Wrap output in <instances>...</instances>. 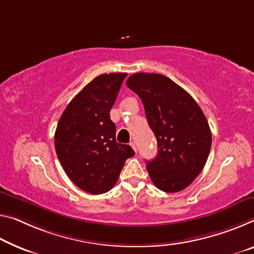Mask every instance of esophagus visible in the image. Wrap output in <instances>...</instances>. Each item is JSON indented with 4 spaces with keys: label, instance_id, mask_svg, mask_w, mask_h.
<instances>
[{
    "label": "esophagus",
    "instance_id": "1",
    "mask_svg": "<svg viewBox=\"0 0 254 254\" xmlns=\"http://www.w3.org/2000/svg\"><path fill=\"white\" fill-rule=\"evenodd\" d=\"M130 146L132 147V150H134V151L136 152V153H137V149H136V145H135V143H134V142H131V143H130Z\"/></svg>",
    "mask_w": 254,
    "mask_h": 254
}]
</instances>
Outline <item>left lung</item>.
<instances>
[{
  "label": "left lung",
  "instance_id": "1",
  "mask_svg": "<svg viewBox=\"0 0 254 254\" xmlns=\"http://www.w3.org/2000/svg\"><path fill=\"white\" fill-rule=\"evenodd\" d=\"M126 85L142 100L157 137V157L146 161L151 181L167 193L186 189L203 169L211 149L204 114L184 88L163 75L134 73Z\"/></svg>",
  "mask_w": 254,
  "mask_h": 254
}]
</instances>
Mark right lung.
I'll return each mask as SVG.
<instances>
[{
  "mask_svg": "<svg viewBox=\"0 0 254 254\" xmlns=\"http://www.w3.org/2000/svg\"><path fill=\"white\" fill-rule=\"evenodd\" d=\"M127 73L95 77L70 101L58 123L54 145L65 174L91 194L110 190L128 158L129 145L116 140L110 110Z\"/></svg>",
  "mask_w": 254,
  "mask_h": 254,
  "instance_id": "add662e5",
  "label": "right lung"
}]
</instances>
